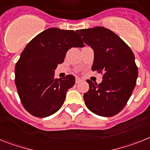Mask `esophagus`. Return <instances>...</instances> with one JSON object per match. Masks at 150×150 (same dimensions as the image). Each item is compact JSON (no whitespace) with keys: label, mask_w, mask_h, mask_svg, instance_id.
Wrapping results in <instances>:
<instances>
[{"label":"esophagus","mask_w":150,"mask_h":150,"mask_svg":"<svg viewBox=\"0 0 150 150\" xmlns=\"http://www.w3.org/2000/svg\"><path fill=\"white\" fill-rule=\"evenodd\" d=\"M81 81V79H79V78H76V79H75V82H76V84H79Z\"/></svg>","instance_id":"34e87169"}]
</instances>
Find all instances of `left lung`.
Masks as SVG:
<instances>
[{"label": "left lung", "mask_w": 150, "mask_h": 150, "mask_svg": "<svg viewBox=\"0 0 150 150\" xmlns=\"http://www.w3.org/2000/svg\"><path fill=\"white\" fill-rule=\"evenodd\" d=\"M77 33L94 52L91 69L103 75L100 84L87 80L86 106L94 114L111 117L120 112L136 86L138 69L131 48L111 30L98 26Z\"/></svg>", "instance_id": "obj_1"}]
</instances>
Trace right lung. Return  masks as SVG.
Listing matches in <instances>:
<instances>
[{"label": "right lung", "mask_w": 150, "mask_h": 150, "mask_svg": "<svg viewBox=\"0 0 150 150\" xmlns=\"http://www.w3.org/2000/svg\"><path fill=\"white\" fill-rule=\"evenodd\" d=\"M84 46L77 31L57 28L44 30L27 44L16 64L15 84L22 104L30 114L45 118L62 107L75 78L68 75L54 79V71L70 48Z\"/></svg>", "instance_id": "obj_1"}]
</instances>
